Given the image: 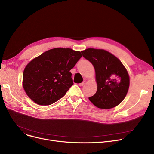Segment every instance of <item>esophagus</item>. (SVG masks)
Wrapping results in <instances>:
<instances>
[{"instance_id":"1","label":"esophagus","mask_w":154,"mask_h":154,"mask_svg":"<svg viewBox=\"0 0 154 154\" xmlns=\"http://www.w3.org/2000/svg\"><path fill=\"white\" fill-rule=\"evenodd\" d=\"M85 84V81H83L82 83H80V84H79V86H80V87H82V86H83V85H84V84Z\"/></svg>"}]
</instances>
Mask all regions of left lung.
Wrapping results in <instances>:
<instances>
[{
	"label": "left lung",
	"mask_w": 154,
	"mask_h": 154,
	"mask_svg": "<svg viewBox=\"0 0 154 154\" xmlns=\"http://www.w3.org/2000/svg\"><path fill=\"white\" fill-rule=\"evenodd\" d=\"M81 52L94 66L97 84L96 93L88 99L99 109L116 107L125 97L130 84L124 65L116 56L103 49L90 48Z\"/></svg>",
	"instance_id": "8db88e82"
}]
</instances>
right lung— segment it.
Masks as SVG:
<instances>
[{"label":"right lung","mask_w":154,"mask_h":154,"mask_svg":"<svg viewBox=\"0 0 154 154\" xmlns=\"http://www.w3.org/2000/svg\"><path fill=\"white\" fill-rule=\"evenodd\" d=\"M81 57L80 52L69 48H55L44 52L24 69V91L40 106L54 103L74 84L70 70Z\"/></svg>","instance_id":"add662e5"}]
</instances>
